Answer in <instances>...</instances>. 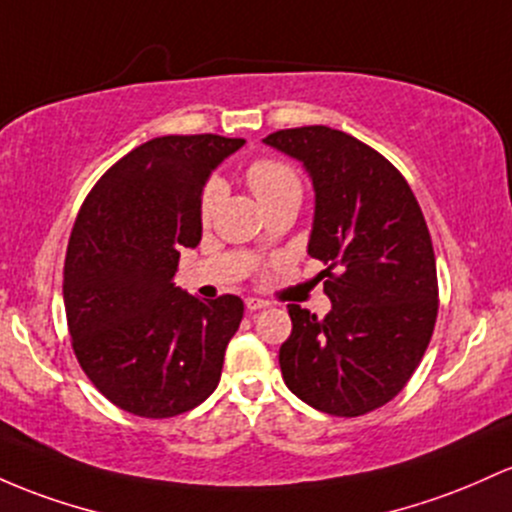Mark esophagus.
Here are the masks:
<instances>
[{
    "label": "esophagus",
    "instance_id": "obj_1",
    "mask_svg": "<svg viewBox=\"0 0 512 512\" xmlns=\"http://www.w3.org/2000/svg\"><path fill=\"white\" fill-rule=\"evenodd\" d=\"M245 308H247V311H250V313L265 311V308H269V303L262 301V299H245Z\"/></svg>",
    "mask_w": 512,
    "mask_h": 512
}]
</instances>
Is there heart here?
<instances>
[{
  "label": "heart",
  "mask_w": 512,
  "mask_h": 512,
  "mask_svg": "<svg viewBox=\"0 0 512 512\" xmlns=\"http://www.w3.org/2000/svg\"><path fill=\"white\" fill-rule=\"evenodd\" d=\"M245 182L265 209L279 204V201H291V199L301 201V194H303V184H301L299 172H296V167L289 165L286 160H279V157H257V160H252L250 165L245 167ZM221 196H223L221 179L216 177L206 179V184L201 187V194H199L201 223L211 221Z\"/></svg>",
  "instance_id": "b5f03b06"
}]
</instances>
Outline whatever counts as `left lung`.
Returning <instances> with one entry per match:
<instances>
[{
  "label": "left lung",
  "instance_id": "8db88e82",
  "mask_svg": "<svg viewBox=\"0 0 512 512\" xmlns=\"http://www.w3.org/2000/svg\"><path fill=\"white\" fill-rule=\"evenodd\" d=\"M267 145L303 162L316 189L308 255L325 265V318L289 303L284 384L316 411L372 413L396 398L437 320L430 230L406 177L362 140L328 126L284 128Z\"/></svg>",
  "mask_w": 512,
  "mask_h": 512
}]
</instances>
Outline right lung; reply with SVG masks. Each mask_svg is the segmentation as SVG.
Segmentation results:
<instances>
[{
    "label": "right lung",
    "instance_id": "obj_1",
    "mask_svg": "<svg viewBox=\"0 0 512 512\" xmlns=\"http://www.w3.org/2000/svg\"><path fill=\"white\" fill-rule=\"evenodd\" d=\"M243 138L162 136L99 177L67 243L63 296L77 362L121 411L174 418L218 386L243 320L233 294L201 301L172 284L201 240L206 177Z\"/></svg>",
    "mask_w": 512,
    "mask_h": 512
}]
</instances>
